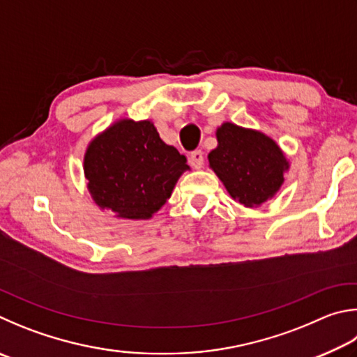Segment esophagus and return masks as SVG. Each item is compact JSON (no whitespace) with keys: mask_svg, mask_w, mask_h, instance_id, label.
Listing matches in <instances>:
<instances>
[{"mask_svg":"<svg viewBox=\"0 0 357 357\" xmlns=\"http://www.w3.org/2000/svg\"><path fill=\"white\" fill-rule=\"evenodd\" d=\"M190 162H192V165L195 167V168H201V167H203V164H204L203 151H201V150L192 151V153H190Z\"/></svg>","mask_w":357,"mask_h":357,"instance_id":"1","label":"esophagus"}]
</instances>
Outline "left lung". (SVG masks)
I'll return each mask as SVG.
<instances>
[{
  "mask_svg": "<svg viewBox=\"0 0 357 357\" xmlns=\"http://www.w3.org/2000/svg\"><path fill=\"white\" fill-rule=\"evenodd\" d=\"M217 140L207 159L232 198L248 207L261 206L280 190L289 164L273 140L232 123L218 129Z\"/></svg>",
  "mask_w": 357,
  "mask_h": 357,
  "instance_id": "1",
  "label": "left lung"
}]
</instances>
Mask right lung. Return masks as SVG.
Segmentation results:
<instances>
[{
    "label": "right lung",
    "instance_id": "obj_1",
    "mask_svg": "<svg viewBox=\"0 0 357 357\" xmlns=\"http://www.w3.org/2000/svg\"><path fill=\"white\" fill-rule=\"evenodd\" d=\"M151 121L123 120L90 144L84 172L95 203L121 218H150L189 165Z\"/></svg>",
    "mask_w": 357,
    "mask_h": 357
}]
</instances>
